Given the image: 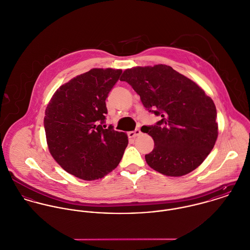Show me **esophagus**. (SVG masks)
I'll return each mask as SVG.
<instances>
[{
  "mask_svg": "<svg viewBox=\"0 0 250 250\" xmlns=\"http://www.w3.org/2000/svg\"><path fill=\"white\" fill-rule=\"evenodd\" d=\"M127 134H128L129 138H135V137H137V136L141 134V130L140 129H135L134 131H129Z\"/></svg>",
  "mask_w": 250,
  "mask_h": 250,
  "instance_id": "esophagus-1",
  "label": "esophagus"
}]
</instances>
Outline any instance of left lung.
<instances>
[{
	"label": "left lung",
	"instance_id": "1",
	"mask_svg": "<svg viewBox=\"0 0 250 250\" xmlns=\"http://www.w3.org/2000/svg\"><path fill=\"white\" fill-rule=\"evenodd\" d=\"M120 81L131 85L147 110L162 117L155 125L141 128L154 141L145 156L148 166L178 177L206 159L219 126L215 104L200 86L165 64L126 69Z\"/></svg>",
	"mask_w": 250,
	"mask_h": 250
}]
</instances>
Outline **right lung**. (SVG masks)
Instances as JSON below:
<instances>
[{
	"instance_id": "add662e5",
	"label": "right lung",
	"mask_w": 250,
	"mask_h": 250,
	"mask_svg": "<svg viewBox=\"0 0 250 250\" xmlns=\"http://www.w3.org/2000/svg\"><path fill=\"white\" fill-rule=\"evenodd\" d=\"M121 69L94 68L61 85L45 110L49 151L67 172L83 180L103 178L119 165L128 137L104 125L105 100Z\"/></svg>"
}]
</instances>
